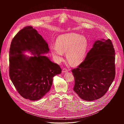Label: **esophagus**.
Here are the masks:
<instances>
[{
    "instance_id": "obj_1",
    "label": "esophagus",
    "mask_w": 124,
    "mask_h": 124,
    "mask_svg": "<svg viewBox=\"0 0 124 124\" xmlns=\"http://www.w3.org/2000/svg\"><path fill=\"white\" fill-rule=\"evenodd\" d=\"M67 71H68V70L67 69H66V68H64L63 69V70H62V72L63 73H65V72H66Z\"/></svg>"
}]
</instances>
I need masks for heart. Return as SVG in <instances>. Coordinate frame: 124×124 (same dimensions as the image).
<instances>
[{"instance_id":"heart-1","label":"heart","mask_w":124,"mask_h":124,"mask_svg":"<svg viewBox=\"0 0 124 124\" xmlns=\"http://www.w3.org/2000/svg\"><path fill=\"white\" fill-rule=\"evenodd\" d=\"M88 46L86 39L75 33L59 36L56 39V46L51 47L52 55L58 62L63 59L64 53L68 62L74 66L80 64L84 59Z\"/></svg>"}]
</instances>
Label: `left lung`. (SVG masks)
Returning <instances> with one entry per match:
<instances>
[{"label": "left lung", "mask_w": 124, "mask_h": 124, "mask_svg": "<svg viewBox=\"0 0 124 124\" xmlns=\"http://www.w3.org/2000/svg\"><path fill=\"white\" fill-rule=\"evenodd\" d=\"M115 50L110 39L94 42L83 62L72 70L74 91L82 100H96L103 96L115 75Z\"/></svg>", "instance_id": "8db88e82"}]
</instances>
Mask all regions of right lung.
Masks as SVG:
<instances>
[{
	"label": "right lung",
	"mask_w": 124,
	"mask_h": 124,
	"mask_svg": "<svg viewBox=\"0 0 124 124\" xmlns=\"http://www.w3.org/2000/svg\"><path fill=\"white\" fill-rule=\"evenodd\" d=\"M47 42L35 29L28 26L12 40L9 51V75L18 93L24 99L37 100L50 90L53 78L61 72L59 65L46 56ZM24 51L34 56H27Z\"/></svg>",
	"instance_id": "add662e5"
}]
</instances>
